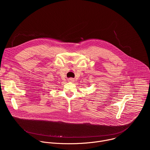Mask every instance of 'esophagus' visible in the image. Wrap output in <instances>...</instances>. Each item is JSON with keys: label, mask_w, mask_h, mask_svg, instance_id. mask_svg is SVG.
Wrapping results in <instances>:
<instances>
[{"label": "esophagus", "mask_w": 150, "mask_h": 150, "mask_svg": "<svg viewBox=\"0 0 150 150\" xmlns=\"http://www.w3.org/2000/svg\"><path fill=\"white\" fill-rule=\"evenodd\" d=\"M68 81L69 82H74V78H70L68 79Z\"/></svg>", "instance_id": "esophagus-1"}]
</instances>
